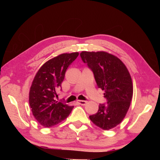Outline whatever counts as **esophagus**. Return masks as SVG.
Here are the masks:
<instances>
[{
    "mask_svg": "<svg viewBox=\"0 0 160 160\" xmlns=\"http://www.w3.org/2000/svg\"><path fill=\"white\" fill-rule=\"evenodd\" d=\"M77 102L78 104L82 105V106H84V105L87 104V101H85V100H78Z\"/></svg>",
    "mask_w": 160,
    "mask_h": 160,
    "instance_id": "1",
    "label": "esophagus"
}]
</instances>
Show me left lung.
Returning a JSON list of instances; mask_svg holds the SVG:
<instances>
[{
    "label": "left lung",
    "instance_id": "left-lung-1",
    "mask_svg": "<svg viewBox=\"0 0 160 160\" xmlns=\"http://www.w3.org/2000/svg\"><path fill=\"white\" fill-rule=\"evenodd\" d=\"M83 62L92 71L98 87L105 92L107 103L100 104L98 112L89 116L104 130L119 124L130 108L133 94L132 78L125 65L106 52H82Z\"/></svg>",
    "mask_w": 160,
    "mask_h": 160
}]
</instances>
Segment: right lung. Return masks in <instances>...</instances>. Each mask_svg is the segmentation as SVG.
I'll return each mask as SVG.
<instances>
[{
  "label": "right lung",
  "mask_w": 160,
  "mask_h": 160,
  "mask_svg": "<svg viewBox=\"0 0 160 160\" xmlns=\"http://www.w3.org/2000/svg\"><path fill=\"white\" fill-rule=\"evenodd\" d=\"M78 56V52L61 54L46 62L35 76L30 89L29 103L35 119L45 128L65 120L73 108L55 98L65 71Z\"/></svg>",
  "instance_id": "1"
}]
</instances>
